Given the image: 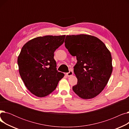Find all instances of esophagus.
<instances>
[{"instance_id":"esophagus-1","label":"esophagus","mask_w":129,"mask_h":129,"mask_svg":"<svg viewBox=\"0 0 129 129\" xmlns=\"http://www.w3.org/2000/svg\"><path fill=\"white\" fill-rule=\"evenodd\" d=\"M73 72L72 71H70L69 73H67L66 74V75L68 76V77H70V76H72L73 75Z\"/></svg>"}]
</instances>
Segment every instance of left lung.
Here are the masks:
<instances>
[{
  "instance_id": "1",
  "label": "left lung",
  "mask_w": 129,
  "mask_h": 129,
  "mask_svg": "<svg viewBox=\"0 0 129 129\" xmlns=\"http://www.w3.org/2000/svg\"><path fill=\"white\" fill-rule=\"evenodd\" d=\"M65 46L77 60L74 67L77 83L73 87V91L84 99L96 97L111 75L110 52L100 39L87 35L66 36Z\"/></svg>"
}]
</instances>
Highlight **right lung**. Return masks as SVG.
<instances>
[{
  "label": "right lung",
  "mask_w": 129,
  "mask_h": 129,
  "mask_svg": "<svg viewBox=\"0 0 129 129\" xmlns=\"http://www.w3.org/2000/svg\"><path fill=\"white\" fill-rule=\"evenodd\" d=\"M65 38V35L39 37L22 47L18 57L20 75L27 89L37 97L49 95L64 76L56 70L54 53Z\"/></svg>",
  "instance_id": "1"
}]
</instances>
